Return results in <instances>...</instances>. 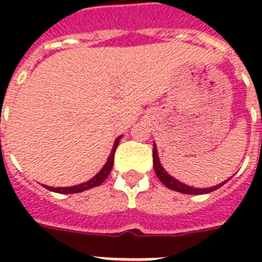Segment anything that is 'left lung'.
<instances>
[{
    "instance_id": "8db88e82",
    "label": "left lung",
    "mask_w": 262,
    "mask_h": 262,
    "mask_svg": "<svg viewBox=\"0 0 262 262\" xmlns=\"http://www.w3.org/2000/svg\"><path fill=\"white\" fill-rule=\"evenodd\" d=\"M154 168H155V172L158 175V178L160 179V182L166 185L168 189H171V190L179 191V193H185V194H207V193H211V191H215L216 189H219L224 185V183L227 182V181H224V182L219 183V185H216V186L212 187H193L189 186L186 183L179 182L178 179H175L174 177L168 174L166 170L163 168L162 163H160L159 160V155H158V148H156V144L154 143Z\"/></svg>"
}]
</instances>
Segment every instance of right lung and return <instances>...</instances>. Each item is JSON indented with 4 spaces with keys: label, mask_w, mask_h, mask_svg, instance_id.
<instances>
[{
    "label": "right lung",
    "mask_w": 262,
    "mask_h": 262,
    "mask_svg": "<svg viewBox=\"0 0 262 262\" xmlns=\"http://www.w3.org/2000/svg\"><path fill=\"white\" fill-rule=\"evenodd\" d=\"M122 136H118L114 141V145H113V149H111L110 155L107 158V162L106 164L103 166L102 170L98 172V174L92 177L90 181L87 182H83V183H79V185H75V186H68V187H53V186H46V189L51 191H55V193H61V194H72V193H81L84 190H88V189H92V187H96L99 185H102L104 182V179L108 177L110 174L111 168H113V164H114V154H115V149L118 147L119 144V140H121Z\"/></svg>",
    "instance_id": "1"
}]
</instances>
